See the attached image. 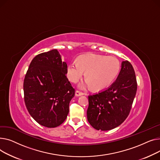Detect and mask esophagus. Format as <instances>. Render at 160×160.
<instances>
[{
    "mask_svg": "<svg viewBox=\"0 0 160 160\" xmlns=\"http://www.w3.org/2000/svg\"><path fill=\"white\" fill-rule=\"evenodd\" d=\"M84 94V93H82V92H80L79 90H77L76 92V96H82Z\"/></svg>",
    "mask_w": 160,
    "mask_h": 160,
    "instance_id": "1",
    "label": "esophagus"
}]
</instances>
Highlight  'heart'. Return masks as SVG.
Returning a JSON list of instances; mask_svg holds the SVG:
<instances>
[{
    "label": "heart",
    "mask_w": 160,
    "mask_h": 160,
    "mask_svg": "<svg viewBox=\"0 0 160 160\" xmlns=\"http://www.w3.org/2000/svg\"><path fill=\"white\" fill-rule=\"evenodd\" d=\"M120 70V62L113 56L87 53L70 64L67 76L70 81L77 82L85 72L87 85L93 91H101L114 82Z\"/></svg>",
    "instance_id": "1"
}]
</instances>
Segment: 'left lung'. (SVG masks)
I'll return each mask as SVG.
<instances>
[{
    "instance_id": "1",
    "label": "left lung",
    "mask_w": 160,
    "mask_h": 160,
    "mask_svg": "<svg viewBox=\"0 0 160 160\" xmlns=\"http://www.w3.org/2000/svg\"><path fill=\"white\" fill-rule=\"evenodd\" d=\"M137 91L132 65L123 61L117 79L104 91L88 96L87 119L96 130H109L128 117Z\"/></svg>"
}]
</instances>
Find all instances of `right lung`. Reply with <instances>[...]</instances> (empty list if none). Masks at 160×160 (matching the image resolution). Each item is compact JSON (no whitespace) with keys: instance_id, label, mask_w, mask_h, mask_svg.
<instances>
[{"instance_id":"add662e5","label":"right lung","mask_w":160,"mask_h":160,"mask_svg":"<svg viewBox=\"0 0 160 160\" xmlns=\"http://www.w3.org/2000/svg\"><path fill=\"white\" fill-rule=\"evenodd\" d=\"M67 64L58 50L36 55L24 78V102L39 124L54 128L61 125L69 112L75 89L67 78Z\"/></svg>"}]
</instances>
